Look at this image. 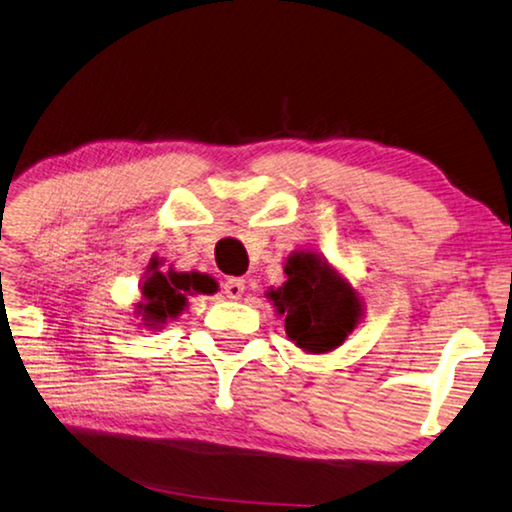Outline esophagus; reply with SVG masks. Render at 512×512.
Wrapping results in <instances>:
<instances>
[{
  "label": "esophagus",
  "instance_id": "esophagus-1",
  "mask_svg": "<svg viewBox=\"0 0 512 512\" xmlns=\"http://www.w3.org/2000/svg\"><path fill=\"white\" fill-rule=\"evenodd\" d=\"M245 279H240V277H231V279H226L224 281V293H226V297H229V300H240L242 297V293H245Z\"/></svg>",
  "mask_w": 512,
  "mask_h": 512
}]
</instances>
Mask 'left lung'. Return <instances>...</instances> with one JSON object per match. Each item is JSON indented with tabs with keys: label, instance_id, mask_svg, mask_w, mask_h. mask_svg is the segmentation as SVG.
<instances>
[{
	"label": "left lung",
	"instance_id": "obj_1",
	"mask_svg": "<svg viewBox=\"0 0 512 512\" xmlns=\"http://www.w3.org/2000/svg\"><path fill=\"white\" fill-rule=\"evenodd\" d=\"M286 281L265 293L286 327L288 341L309 355L345 343L364 318V300L350 279L322 254L297 249L283 261Z\"/></svg>",
	"mask_w": 512,
	"mask_h": 512
}]
</instances>
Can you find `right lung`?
I'll return each instance as SVG.
<instances>
[{
	"label": "right lung",
	"mask_w": 512,
	"mask_h": 512,
	"mask_svg": "<svg viewBox=\"0 0 512 512\" xmlns=\"http://www.w3.org/2000/svg\"><path fill=\"white\" fill-rule=\"evenodd\" d=\"M162 258L153 256L141 277V300L135 304V316L141 320L139 327L157 332L176 320L187 309V297L212 295L217 290V281L201 272H176L169 267L162 272Z\"/></svg>",
	"instance_id": "add662e5"
}]
</instances>
